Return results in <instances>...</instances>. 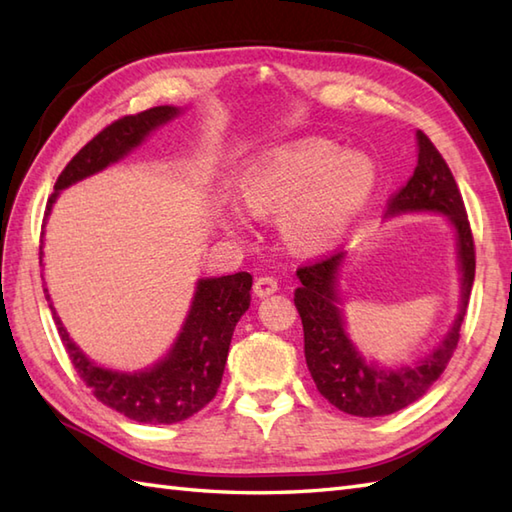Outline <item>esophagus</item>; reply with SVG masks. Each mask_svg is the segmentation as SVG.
<instances>
[{
    "label": "esophagus",
    "mask_w": 512,
    "mask_h": 512,
    "mask_svg": "<svg viewBox=\"0 0 512 512\" xmlns=\"http://www.w3.org/2000/svg\"><path fill=\"white\" fill-rule=\"evenodd\" d=\"M253 290H255L257 297H270L279 290V284H277L275 277H259V279H255Z\"/></svg>",
    "instance_id": "obj_1"
}]
</instances>
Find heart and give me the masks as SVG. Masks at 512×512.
<instances>
[{
  "instance_id": "obj_1",
  "label": "heart",
  "mask_w": 512,
  "mask_h": 512,
  "mask_svg": "<svg viewBox=\"0 0 512 512\" xmlns=\"http://www.w3.org/2000/svg\"><path fill=\"white\" fill-rule=\"evenodd\" d=\"M376 182L369 156L303 136L259 151L246 162L237 187L253 213H281L279 228L290 248L321 253L339 244L365 213ZM242 224L244 215L235 206L222 213L226 231Z\"/></svg>"
}]
</instances>
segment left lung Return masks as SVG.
Listing matches in <instances>:
<instances>
[{
	"instance_id": "8db88e82",
	"label": "left lung",
	"mask_w": 512,
	"mask_h": 512,
	"mask_svg": "<svg viewBox=\"0 0 512 512\" xmlns=\"http://www.w3.org/2000/svg\"><path fill=\"white\" fill-rule=\"evenodd\" d=\"M416 143L418 165L411 180L391 198L385 217L438 213L453 228L460 301L458 314L438 345L413 363L380 365L358 350L347 332L339 277L350 253L341 250L323 262L297 270L301 284L295 290V306L303 323V352L310 376L323 398H328L336 409L358 418L389 416L427 394L458 347L475 279V246L458 184L427 136L416 132Z\"/></svg>"
}]
</instances>
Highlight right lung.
I'll return each mask as SVG.
<instances>
[{"mask_svg": "<svg viewBox=\"0 0 512 512\" xmlns=\"http://www.w3.org/2000/svg\"><path fill=\"white\" fill-rule=\"evenodd\" d=\"M182 114L184 110L180 107L160 105L105 127L61 171L46 206V220L63 189L125 160L132 151L143 147L151 134ZM39 262L43 266V250ZM250 288H253V277L248 273L202 277L195 281L191 306L176 341L156 363L134 372L92 361L65 330L52 306L48 288H43V295L74 369L103 405L136 422L173 424L191 418L215 398L235 325L250 306Z\"/></svg>", "mask_w": 512, "mask_h": 512, "instance_id": "add662e5", "label": "right lung"}]
</instances>
